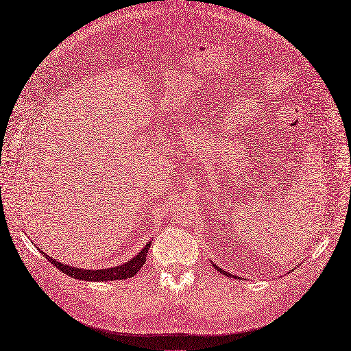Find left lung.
Returning a JSON list of instances; mask_svg holds the SVG:
<instances>
[{"instance_id":"1","label":"left lung","mask_w":351,"mask_h":351,"mask_svg":"<svg viewBox=\"0 0 351 351\" xmlns=\"http://www.w3.org/2000/svg\"><path fill=\"white\" fill-rule=\"evenodd\" d=\"M213 264V263H211ZM213 267H215V269H217V271H219V273H221V274H224V276H227V277H236V276H232L231 273H228V271H224L223 269H220V267H217L215 264H213Z\"/></svg>"}]
</instances>
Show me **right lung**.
I'll list each match as a JSON object with an SVG mask.
<instances>
[{"label":"right lung","instance_id":"1","mask_svg":"<svg viewBox=\"0 0 351 351\" xmlns=\"http://www.w3.org/2000/svg\"><path fill=\"white\" fill-rule=\"evenodd\" d=\"M149 245H152V241H148L137 256H134L127 263H123L121 265L110 267V269H98V270H87V269H78V267H73V265H66V264H62L61 261L54 260L51 256H48L43 252L41 253L49 263L54 264L58 270H61L64 274L70 276L73 278L87 280V281H112V280H127L130 277H134L141 270V267L145 264L147 252Z\"/></svg>","mask_w":351,"mask_h":351}]
</instances>
